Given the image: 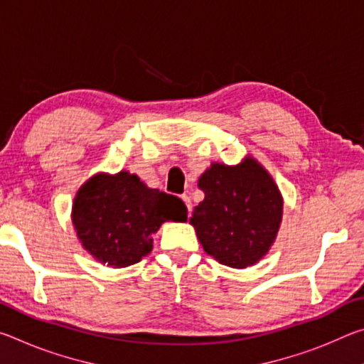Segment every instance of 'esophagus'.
<instances>
[{"instance_id":"esophagus-1","label":"esophagus","mask_w":364,"mask_h":364,"mask_svg":"<svg viewBox=\"0 0 364 364\" xmlns=\"http://www.w3.org/2000/svg\"><path fill=\"white\" fill-rule=\"evenodd\" d=\"M181 199H183L184 204H186V207H188V212H189V210H191V207H193V204H191V199H189V196L183 194V196H181Z\"/></svg>"}]
</instances>
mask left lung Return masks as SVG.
<instances>
[{
    "mask_svg": "<svg viewBox=\"0 0 364 364\" xmlns=\"http://www.w3.org/2000/svg\"><path fill=\"white\" fill-rule=\"evenodd\" d=\"M204 200L189 223L208 255L231 268H247L268 254L282 220V196L255 159L212 164L199 178Z\"/></svg>",
    "mask_w": 364,
    "mask_h": 364,
    "instance_id": "1",
    "label": "left lung"
}]
</instances>
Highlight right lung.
Returning a JSON list of instances; mask_svg holds the SVG:
<instances>
[{
	"label": "right lung",
	"instance_id": "right-lung-1",
	"mask_svg": "<svg viewBox=\"0 0 364 364\" xmlns=\"http://www.w3.org/2000/svg\"><path fill=\"white\" fill-rule=\"evenodd\" d=\"M170 220H188L183 200L147 188L128 171L91 176L72 205V223L85 250L114 268L130 267L149 254L151 236Z\"/></svg>",
	"mask_w": 364,
	"mask_h": 364
}]
</instances>
